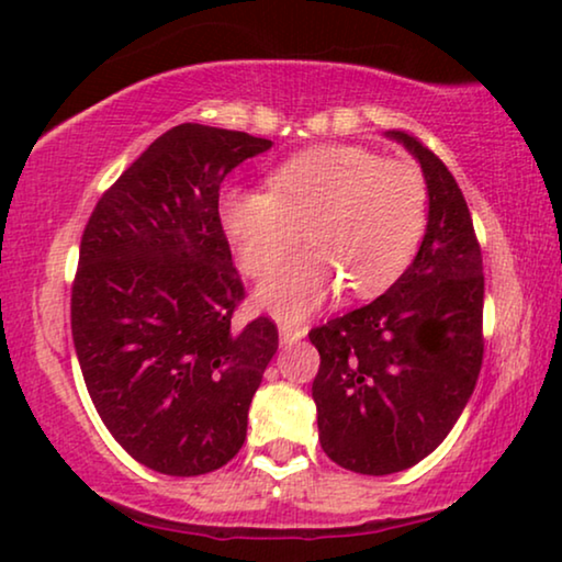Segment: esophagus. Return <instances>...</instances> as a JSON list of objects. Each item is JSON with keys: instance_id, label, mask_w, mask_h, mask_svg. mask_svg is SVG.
<instances>
[{"instance_id": "obj_1", "label": "esophagus", "mask_w": 562, "mask_h": 562, "mask_svg": "<svg viewBox=\"0 0 562 562\" xmlns=\"http://www.w3.org/2000/svg\"><path fill=\"white\" fill-rule=\"evenodd\" d=\"M307 335L305 328H292V325H280V342L282 346H292V342L303 340Z\"/></svg>"}]
</instances>
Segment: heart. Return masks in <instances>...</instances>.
I'll return each instance as SVG.
<instances>
[{
    "label": "heart",
    "mask_w": 562,
    "mask_h": 562,
    "mask_svg": "<svg viewBox=\"0 0 562 562\" xmlns=\"http://www.w3.org/2000/svg\"><path fill=\"white\" fill-rule=\"evenodd\" d=\"M270 189L227 187L220 222L241 270L272 272L257 297L284 321H300L346 284L356 297H373L396 282L426 229V181L412 161H383L361 146H315L288 158L270 176Z\"/></svg>",
    "instance_id": "obj_1"
}]
</instances>
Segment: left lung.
<instances>
[{
    "label": "left lung",
    "instance_id": "left-lung-1",
    "mask_svg": "<svg viewBox=\"0 0 562 562\" xmlns=\"http://www.w3.org/2000/svg\"><path fill=\"white\" fill-rule=\"evenodd\" d=\"M386 136L424 171L429 216L406 272L373 303L310 330L321 447L358 474L422 462L462 416L482 368L484 274L462 189L422 140Z\"/></svg>",
    "mask_w": 562,
    "mask_h": 562
}]
</instances>
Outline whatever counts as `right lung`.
Wrapping results in <instances>:
<instances>
[{
	"mask_svg": "<svg viewBox=\"0 0 562 562\" xmlns=\"http://www.w3.org/2000/svg\"><path fill=\"white\" fill-rule=\"evenodd\" d=\"M241 131L181 123L90 214L72 282V342L113 439L148 469L196 476L229 462L278 353V328H232L245 297L220 222L232 169L270 150Z\"/></svg>",
	"mask_w": 562,
	"mask_h": 562,
	"instance_id": "1",
	"label": "right lung"
}]
</instances>
